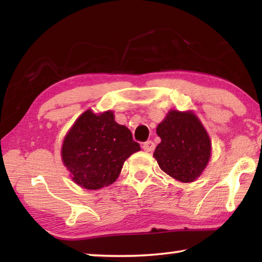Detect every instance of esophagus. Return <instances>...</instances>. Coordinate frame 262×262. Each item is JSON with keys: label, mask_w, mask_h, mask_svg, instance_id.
<instances>
[{"label": "esophagus", "mask_w": 262, "mask_h": 262, "mask_svg": "<svg viewBox=\"0 0 262 262\" xmlns=\"http://www.w3.org/2000/svg\"><path fill=\"white\" fill-rule=\"evenodd\" d=\"M142 148L144 149V151H148V152L154 151V150H155V143H154L152 141H147V142H144L143 145H142Z\"/></svg>", "instance_id": "esophagus-1"}]
</instances>
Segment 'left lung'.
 <instances>
[{
	"instance_id": "1",
	"label": "left lung",
	"mask_w": 262,
	"mask_h": 262,
	"mask_svg": "<svg viewBox=\"0 0 262 262\" xmlns=\"http://www.w3.org/2000/svg\"><path fill=\"white\" fill-rule=\"evenodd\" d=\"M157 135L162 142L154 157L162 171L183 183L196 179L211 151L209 136L199 119L192 112L170 111L158 125Z\"/></svg>"
}]
</instances>
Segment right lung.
Listing matches in <instances>:
<instances>
[{"instance_id":"add662e5","label":"right lung","mask_w":262,"mask_h":262,"mask_svg":"<svg viewBox=\"0 0 262 262\" xmlns=\"http://www.w3.org/2000/svg\"><path fill=\"white\" fill-rule=\"evenodd\" d=\"M141 150L127 127L107 111L97 115L88 110L74 123L62 145V161L73 180L86 189L114 183L123 163Z\"/></svg>"}]
</instances>
